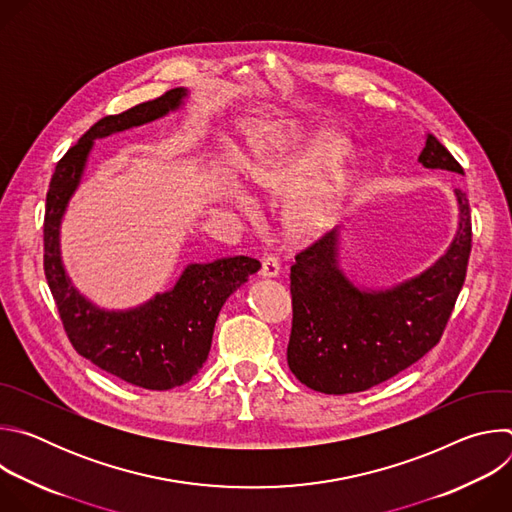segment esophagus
<instances>
[{"mask_svg":"<svg viewBox=\"0 0 512 512\" xmlns=\"http://www.w3.org/2000/svg\"><path fill=\"white\" fill-rule=\"evenodd\" d=\"M279 261L275 259V257H265L263 261H261V271H259V275L261 277H277L279 275Z\"/></svg>","mask_w":512,"mask_h":512,"instance_id":"1","label":"esophagus"}]
</instances>
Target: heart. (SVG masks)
Wrapping results in <instances>:
<instances>
[{
	"mask_svg": "<svg viewBox=\"0 0 512 512\" xmlns=\"http://www.w3.org/2000/svg\"><path fill=\"white\" fill-rule=\"evenodd\" d=\"M330 158H332L330 150L322 148L320 143H312L310 148H306L294 160V164H289L287 168L273 174L257 176L259 184L269 192H281V194L302 192L289 208V225L300 233L322 231L336 216L342 180L338 176H332V178L320 180L316 185L313 184L320 178L322 170L330 164ZM231 202L239 210V214L249 218V221H255L259 216L257 198L239 184L231 192Z\"/></svg>",
	"mask_w": 512,
	"mask_h": 512,
	"instance_id": "obj_1",
	"label": "heart"
}]
</instances>
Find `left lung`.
<instances>
[{"label": "left lung", "instance_id": "left-lung-1", "mask_svg": "<svg viewBox=\"0 0 512 512\" xmlns=\"http://www.w3.org/2000/svg\"><path fill=\"white\" fill-rule=\"evenodd\" d=\"M423 168L462 174L431 133L417 158ZM458 229L446 253L393 287L356 285L340 267V231L326 233L291 265L289 371L326 395L367 391L411 367L440 342L466 279L472 249L468 196L454 190Z\"/></svg>", "mask_w": 512, "mask_h": 512}]
</instances>
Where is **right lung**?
Masks as SVG:
<instances>
[{
    "label": "right lung",
    "mask_w": 512,
    "mask_h": 512,
    "mask_svg": "<svg viewBox=\"0 0 512 512\" xmlns=\"http://www.w3.org/2000/svg\"><path fill=\"white\" fill-rule=\"evenodd\" d=\"M186 99L188 89L180 87L97 121L56 164L46 194L44 271L70 344L101 371L150 391L180 387L202 369L218 312L261 263L245 255L190 263L164 294L129 310H105L85 298L68 277L60 225L83 180L95 139L156 121L184 107Z\"/></svg>",
    "instance_id": "add662e5"
}]
</instances>
